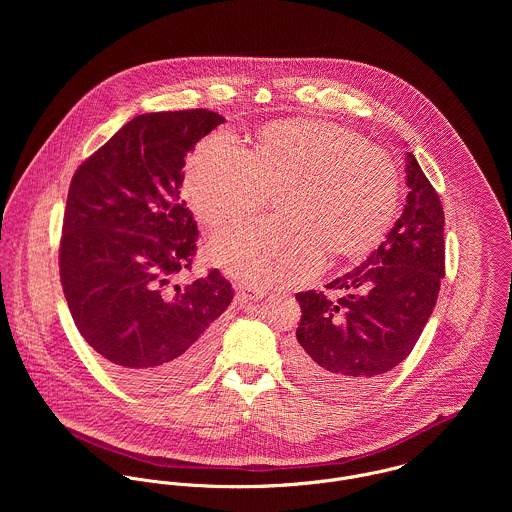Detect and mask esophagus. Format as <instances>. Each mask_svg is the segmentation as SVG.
<instances>
[{
    "instance_id": "1",
    "label": "esophagus",
    "mask_w": 512,
    "mask_h": 512,
    "mask_svg": "<svg viewBox=\"0 0 512 512\" xmlns=\"http://www.w3.org/2000/svg\"><path fill=\"white\" fill-rule=\"evenodd\" d=\"M238 297L242 301H258V299L264 297V292L262 290H254V288H242V290H238Z\"/></svg>"
}]
</instances>
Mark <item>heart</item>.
Instances as JSON below:
<instances>
[{"label":"heart","instance_id":"obj_1","mask_svg":"<svg viewBox=\"0 0 512 512\" xmlns=\"http://www.w3.org/2000/svg\"><path fill=\"white\" fill-rule=\"evenodd\" d=\"M286 220H256L217 234L209 258L254 288L293 286L313 278L333 256L368 252L390 228L400 203L398 171L359 134L323 120L266 126L248 151L220 130L193 151L185 193L211 228L260 211L282 193Z\"/></svg>","mask_w":512,"mask_h":512}]
</instances>
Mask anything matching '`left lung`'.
Wrapping results in <instances>:
<instances>
[{
  "mask_svg": "<svg viewBox=\"0 0 512 512\" xmlns=\"http://www.w3.org/2000/svg\"><path fill=\"white\" fill-rule=\"evenodd\" d=\"M406 205L386 240L361 266L327 284L347 295L299 292L301 321L292 366L305 382L355 394L400 365L420 339L445 274L443 209L436 189L406 153Z\"/></svg>",
  "mask_w": 512,
  "mask_h": 512,
  "instance_id": "1",
  "label": "left lung"
}]
</instances>
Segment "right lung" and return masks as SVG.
<instances>
[{
	"mask_svg": "<svg viewBox=\"0 0 512 512\" xmlns=\"http://www.w3.org/2000/svg\"><path fill=\"white\" fill-rule=\"evenodd\" d=\"M222 122L203 108L136 116L71 181L59 268L74 325L144 392L175 390L205 368L234 295L219 270L173 284L199 236L179 191L185 157Z\"/></svg>",
	"mask_w": 512,
	"mask_h": 512,
	"instance_id": "add662e5",
	"label": "right lung"
}]
</instances>
